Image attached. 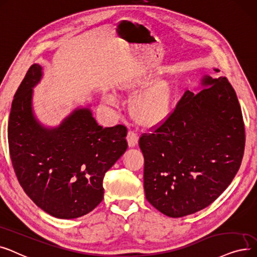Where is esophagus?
<instances>
[{"label":"esophagus","mask_w":257,"mask_h":257,"mask_svg":"<svg viewBox=\"0 0 257 257\" xmlns=\"http://www.w3.org/2000/svg\"><path fill=\"white\" fill-rule=\"evenodd\" d=\"M126 140H127V144L130 148H135V146L138 144L139 137L137 134H135L134 132H128L127 136H126Z\"/></svg>","instance_id":"34e87169"}]
</instances>
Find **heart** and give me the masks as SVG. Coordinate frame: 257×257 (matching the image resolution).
Masks as SVG:
<instances>
[{"mask_svg": "<svg viewBox=\"0 0 257 257\" xmlns=\"http://www.w3.org/2000/svg\"><path fill=\"white\" fill-rule=\"evenodd\" d=\"M149 80H128L122 82L117 88L120 96L130 97L135 93L130 101L128 112L133 120L145 128H154L170 117L173 113L175 88L173 82L168 78H157L148 87H145ZM140 92H138V91ZM105 101L116 104V98L113 95H108Z\"/></svg>", "mask_w": 257, "mask_h": 257, "instance_id": "b5f03b06", "label": "heart"}]
</instances>
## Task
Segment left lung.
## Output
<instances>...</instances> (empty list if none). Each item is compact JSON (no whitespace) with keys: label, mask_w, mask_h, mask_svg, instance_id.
Listing matches in <instances>:
<instances>
[{"label":"left lung","mask_w":257,"mask_h":257,"mask_svg":"<svg viewBox=\"0 0 257 257\" xmlns=\"http://www.w3.org/2000/svg\"><path fill=\"white\" fill-rule=\"evenodd\" d=\"M139 146L145 198L156 209L182 217L206 208L234 179L245 150L234 89L226 77L203 75L164 123L140 138Z\"/></svg>","instance_id":"8db88e82"}]
</instances>
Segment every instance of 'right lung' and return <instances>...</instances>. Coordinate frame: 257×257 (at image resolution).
Here are the masks:
<instances>
[{
	"label": "right lung",
	"instance_id": "right-lung-1",
	"mask_svg": "<svg viewBox=\"0 0 257 257\" xmlns=\"http://www.w3.org/2000/svg\"><path fill=\"white\" fill-rule=\"evenodd\" d=\"M43 68L33 64L12 101L8 122L10 158L24 191L48 214L76 218L103 199L104 174L127 149L126 127L97 124L89 103L77 106L56 126L39 120L33 88Z\"/></svg>",
	"mask_w": 257,
	"mask_h": 257
}]
</instances>
